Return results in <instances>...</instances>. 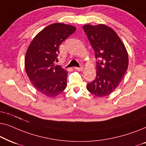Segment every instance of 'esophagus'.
Here are the masks:
<instances>
[{"instance_id":"34e87169","label":"esophagus","mask_w":146,"mask_h":146,"mask_svg":"<svg viewBox=\"0 0 146 146\" xmlns=\"http://www.w3.org/2000/svg\"><path fill=\"white\" fill-rule=\"evenodd\" d=\"M75 70H76L77 71H83L84 68L83 67H80V68H75Z\"/></svg>"}]
</instances>
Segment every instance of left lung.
<instances>
[{
    "label": "left lung",
    "instance_id": "8db88e82",
    "mask_svg": "<svg viewBox=\"0 0 146 146\" xmlns=\"http://www.w3.org/2000/svg\"><path fill=\"white\" fill-rule=\"evenodd\" d=\"M83 30L95 52L96 76L87 90L97 97L110 94L122 80L129 64L128 54L123 42L110 27L100 24L85 25Z\"/></svg>",
    "mask_w": 146,
    "mask_h": 146
}]
</instances>
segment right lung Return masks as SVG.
<instances>
[{
	"instance_id": "1",
	"label": "right lung",
	"mask_w": 146,
	"mask_h": 146,
	"mask_svg": "<svg viewBox=\"0 0 146 146\" xmlns=\"http://www.w3.org/2000/svg\"><path fill=\"white\" fill-rule=\"evenodd\" d=\"M76 30L72 25L52 24L39 32L28 47L25 71L34 87L47 97L57 96L66 88L68 71L55 62L60 44Z\"/></svg>"
}]
</instances>
